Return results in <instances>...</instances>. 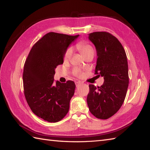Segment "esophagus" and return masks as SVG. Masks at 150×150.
Here are the masks:
<instances>
[{
  "instance_id": "1",
  "label": "esophagus",
  "mask_w": 150,
  "mask_h": 150,
  "mask_svg": "<svg viewBox=\"0 0 150 150\" xmlns=\"http://www.w3.org/2000/svg\"><path fill=\"white\" fill-rule=\"evenodd\" d=\"M81 82H75V85H76V87H78L79 85H81Z\"/></svg>"
}]
</instances>
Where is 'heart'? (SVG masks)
I'll use <instances>...</instances> for the list:
<instances>
[{"mask_svg": "<svg viewBox=\"0 0 150 150\" xmlns=\"http://www.w3.org/2000/svg\"><path fill=\"white\" fill-rule=\"evenodd\" d=\"M77 48L79 50V52L81 53V55L84 57H86L89 55H94V50L93 47L86 42H84V41L79 42L77 44ZM71 53L72 51L71 49L69 48L64 53V60H69L70 59V57H71ZM74 73L76 76H77V77H80L82 75L81 71L79 69H75Z\"/></svg>", "mask_w": 150, "mask_h": 150, "instance_id": "obj_1", "label": "heart"}]
</instances>
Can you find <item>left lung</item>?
Instances as JSON below:
<instances>
[{
	"mask_svg": "<svg viewBox=\"0 0 150 150\" xmlns=\"http://www.w3.org/2000/svg\"><path fill=\"white\" fill-rule=\"evenodd\" d=\"M88 39L97 51L95 74L103 77L101 86L90 84L87 103L90 112L100 119L115 114L125 99L129 84L126 54L115 37L105 31L89 34Z\"/></svg>",
	"mask_w": 150,
	"mask_h": 150,
	"instance_id": "left-lung-1",
	"label": "left lung"
}]
</instances>
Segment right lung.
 <instances>
[{
    "instance_id": "1",
    "label": "right lung",
    "mask_w": 150,
    "mask_h": 150,
    "mask_svg": "<svg viewBox=\"0 0 150 150\" xmlns=\"http://www.w3.org/2000/svg\"><path fill=\"white\" fill-rule=\"evenodd\" d=\"M79 36L47 33L34 44L25 62V97L33 113L47 122H59L69 111L75 82H55L53 78L57 66L63 64L67 48Z\"/></svg>"
}]
</instances>
